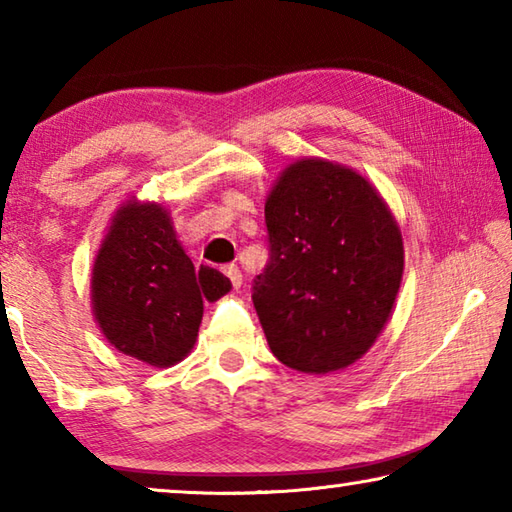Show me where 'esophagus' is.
Segmentation results:
<instances>
[{"label": "esophagus", "instance_id": "obj_1", "mask_svg": "<svg viewBox=\"0 0 512 512\" xmlns=\"http://www.w3.org/2000/svg\"><path fill=\"white\" fill-rule=\"evenodd\" d=\"M223 275L228 277L230 284H232V287H235V289H239V287H241V282H244V275H241V271H239V268H237L235 264L223 266Z\"/></svg>", "mask_w": 512, "mask_h": 512}]
</instances>
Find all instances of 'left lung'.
<instances>
[{"label":"left lung","instance_id":"8db88e82","mask_svg":"<svg viewBox=\"0 0 512 512\" xmlns=\"http://www.w3.org/2000/svg\"><path fill=\"white\" fill-rule=\"evenodd\" d=\"M264 219L268 262L253 305L268 348L311 375L350 366L400 291L404 248L391 210L359 173L300 160L268 194Z\"/></svg>","mask_w":512,"mask_h":512}]
</instances>
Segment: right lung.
I'll list each match as a JSON object with an SVG mask.
<instances>
[{
  "mask_svg": "<svg viewBox=\"0 0 512 512\" xmlns=\"http://www.w3.org/2000/svg\"><path fill=\"white\" fill-rule=\"evenodd\" d=\"M232 289L210 266L196 271L160 205L128 203L117 212L94 262V316L119 352L173 366L194 348L203 298Z\"/></svg>",
  "mask_w": 512,
  "mask_h": 512,
  "instance_id": "1",
  "label": "right lung"
}]
</instances>
